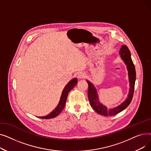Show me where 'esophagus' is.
<instances>
[{"mask_svg": "<svg viewBox=\"0 0 151 151\" xmlns=\"http://www.w3.org/2000/svg\"><path fill=\"white\" fill-rule=\"evenodd\" d=\"M85 73H83V72H80L77 75V78L78 79V80H81V79H83L85 78Z\"/></svg>", "mask_w": 151, "mask_h": 151, "instance_id": "34e87169", "label": "esophagus"}]
</instances>
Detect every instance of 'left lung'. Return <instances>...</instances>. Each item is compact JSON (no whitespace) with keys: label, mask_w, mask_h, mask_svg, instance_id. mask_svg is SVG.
Here are the masks:
<instances>
[{"label":"left lung","mask_w":151,"mask_h":151,"mask_svg":"<svg viewBox=\"0 0 151 151\" xmlns=\"http://www.w3.org/2000/svg\"><path fill=\"white\" fill-rule=\"evenodd\" d=\"M119 55H121V59L126 65L127 69L128 71L129 81L130 86L127 98L120 105H119L114 108L108 109L106 106L103 105L100 101L97 91L95 86L89 80L86 81L89 85L88 95L90 105H91L92 108L96 111V112L100 115L108 116H114L118 113H119L130 105L133 98L134 83H135L136 80V71L131 58L130 51H129L128 47L125 45H122L119 51Z\"/></svg>","instance_id":"8db88e82"}]
</instances>
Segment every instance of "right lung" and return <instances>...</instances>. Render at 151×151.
Listing matches in <instances>:
<instances>
[{
	"instance_id": "right-lung-1",
	"label": "right lung",
	"mask_w": 151,
	"mask_h": 151,
	"mask_svg": "<svg viewBox=\"0 0 151 151\" xmlns=\"http://www.w3.org/2000/svg\"><path fill=\"white\" fill-rule=\"evenodd\" d=\"M77 83H78L77 78H75L72 79V80H71L68 83V84L65 86L64 89H63V90L62 92V94H61V97H60L59 102L58 106H56V108H55L50 114H47L45 116L38 117L47 119L54 118L55 117H56L57 116H58L61 113L63 109L65 107L67 96H68V94L69 92L74 88V87L77 84Z\"/></svg>"
}]
</instances>
